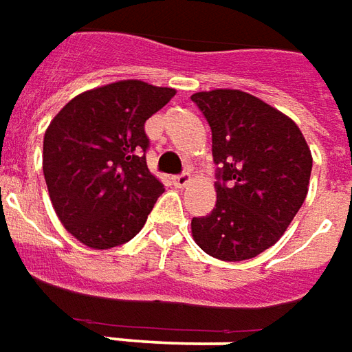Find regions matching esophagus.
Here are the masks:
<instances>
[{
  "label": "esophagus",
  "mask_w": 352,
  "mask_h": 352,
  "mask_svg": "<svg viewBox=\"0 0 352 352\" xmlns=\"http://www.w3.org/2000/svg\"><path fill=\"white\" fill-rule=\"evenodd\" d=\"M172 184L176 186V188H186L189 184V174H180V176H174L172 178Z\"/></svg>",
  "instance_id": "1"
}]
</instances>
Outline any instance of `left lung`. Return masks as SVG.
Masks as SVG:
<instances>
[{
  "mask_svg": "<svg viewBox=\"0 0 352 352\" xmlns=\"http://www.w3.org/2000/svg\"><path fill=\"white\" fill-rule=\"evenodd\" d=\"M212 129L220 164L216 206L191 220L193 241L223 261L271 248L305 201L313 155L300 126L267 102L236 89L191 94Z\"/></svg>",
  "mask_w": 352,
  "mask_h": 352,
  "instance_id": "8db88e82",
  "label": "left lung"
}]
</instances>
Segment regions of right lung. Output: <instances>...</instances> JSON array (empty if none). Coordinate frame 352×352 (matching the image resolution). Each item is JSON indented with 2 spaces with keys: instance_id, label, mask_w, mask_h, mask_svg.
<instances>
[{
  "instance_id": "right-lung-1",
  "label": "right lung",
  "mask_w": 352,
  "mask_h": 352,
  "mask_svg": "<svg viewBox=\"0 0 352 352\" xmlns=\"http://www.w3.org/2000/svg\"><path fill=\"white\" fill-rule=\"evenodd\" d=\"M176 94L123 79L77 94L52 117L43 138V174L52 208L89 248L129 243L163 193L149 172L144 123Z\"/></svg>"
}]
</instances>
